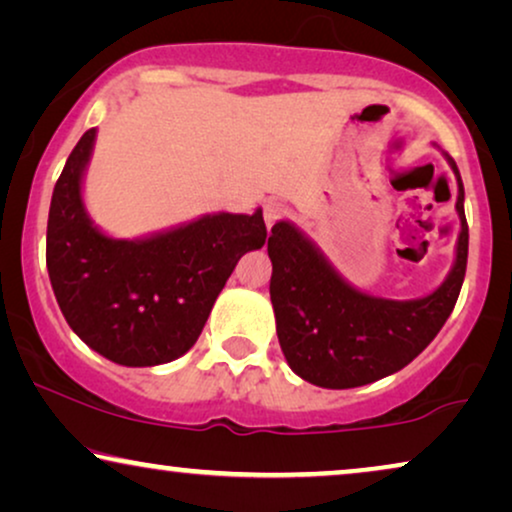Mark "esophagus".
<instances>
[{
	"label": "esophagus",
	"mask_w": 512,
	"mask_h": 512,
	"mask_svg": "<svg viewBox=\"0 0 512 512\" xmlns=\"http://www.w3.org/2000/svg\"><path fill=\"white\" fill-rule=\"evenodd\" d=\"M284 214V205L282 202L277 200H265L263 205V219H265V226H268V230L275 226V223L279 221V216Z\"/></svg>",
	"instance_id": "obj_1"
}]
</instances>
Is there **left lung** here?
<instances>
[{"instance_id": "1", "label": "left lung", "mask_w": 512, "mask_h": 512, "mask_svg": "<svg viewBox=\"0 0 512 512\" xmlns=\"http://www.w3.org/2000/svg\"><path fill=\"white\" fill-rule=\"evenodd\" d=\"M459 237L443 284L422 298L391 300L356 289L328 256L291 221H277L268 237L270 300L284 359L305 382L352 389L394 375L426 349L450 317L466 275L468 226L459 167Z\"/></svg>"}]
</instances>
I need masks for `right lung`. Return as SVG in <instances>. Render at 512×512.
<instances>
[{"mask_svg":"<svg viewBox=\"0 0 512 512\" xmlns=\"http://www.w3.org/2000/svg\"><path fill=\"white\" fill-rule=\"evenodd\" d=\"M95 139L97 128L79 139L53 188L46 268L55 300L69 328L104 359L128 368L170 363L200 338L237 261L265 244L263 209L111 237L83 202Z\"/></svg>","mask_w":512,"mask_h":512,"instance_id":"add662e5","label":"right lung"}]
</instances>
